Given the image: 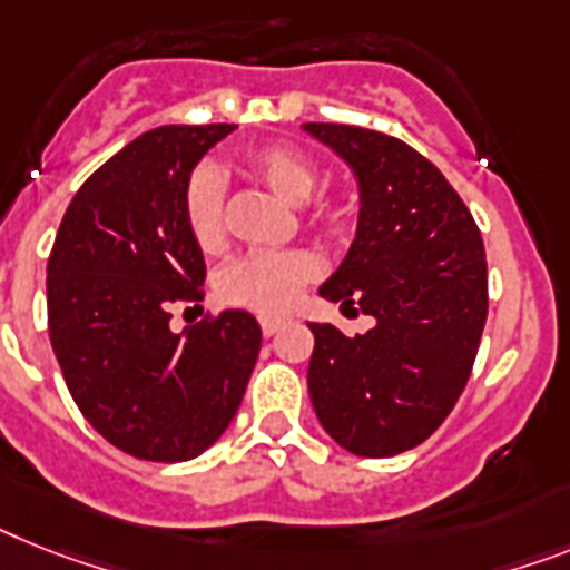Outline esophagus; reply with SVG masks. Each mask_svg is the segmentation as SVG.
Wrapping results in <instances>:
<instances>
[{
    "instance_id": "34e87169",
    "label": "esophagus",
    "mask_w": 570,
    "mask_h": 570,
    "mask_svg": "<svg viewBox=\"0 0 570 570\" xmlns=\"http://www.w3.org/2000/svg\"><path fill=\"white\" fill-rule=\"evenodd\" d=\"M281 327H284V318H275V315H263V318H261L263 336H275Z\"/></svg>"
}]
</instances>
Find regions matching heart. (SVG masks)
I'll use <instances>...</instances> for the list:
<instances>
[{"label":"heart","mask_w":570,"mask_h":570,"mask_svg":"<svg viewBox=\"0 0 570 570\" xmlns=\"http://www.w3.org/2000/svg\"><path fill=\"white\" fill-rule=\"evenodd\" d=\"M248 176L263 181L284 203L301 205L313 196L318 185V167L307 153L289 145H261L243 156ZM309 219L324 228H342L344 205L338 199H315L307 208ZM181 219L190 240L205 252L226 240V181L217 167L199 165L190 170L181 188ZM315 275V261L307 252H248L234 257L219 272V293L232 304L277 313L293 304L298 289Z\"/></svg>","instance_id":"heart-1"}]
</instances>
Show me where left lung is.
Returning a JSON list of instances; mask_svg holds the SVG:
<instances>
[{
	"instance_id": "1",
	"label": "left lung",
	"mask_w": 570,
	"mask_h": 570,
	"mask_svg": "<svg viewBox=\"0 0 570 570\" xmlns=\"http://www.w3.org/2000/svg\"><path fill=\"white\" fill-rule=\"evenodd\" d=\"M358 181L356 240L318 289L374 315L365 336H315L307 385L324 432L353 455L420 446L472 374L487 322L484 240L446 176L414 147L351 124H304Z\"/></svg>"
}]
</instances>
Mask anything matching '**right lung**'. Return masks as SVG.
I'll return each instance as SVG.
<instances>
[{"label":"right lung","mask_w":570,"mask_h":570,"mask_svg":"<svg viewBox=\"0 0 570 570\" xmlns=\"http://www.w3.org/2000/svg\"><path fill=\"white\" fill-rule=\"evenodd\" d=\"M234 124H167L80 185L49 257V336L80 414L121 452L179 463L234 420L261 353V324L226 309L174 333L203 301L205 257L181 219L196 161Z\"/></svg>","instance_id":"1"}]
</instances>
